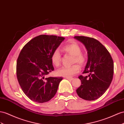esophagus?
Wrapping results in <instances>:
<instances>
[{
    "label": "esophagus",
    "instance_id": "34e87169",
    "mask_svg": "<svg viewBox=\"0 0 124 124\" xmlns=\"http://www.w3.org/2000/svg\"><path fill=\"white\" fill-rule=\"evenodd\" d=\"M66 78V79H68V80H69V81H72L73 80V78Z\"/></svg>",
    "mask_w": 124,
    "mask_h": 124
}]
</instances>
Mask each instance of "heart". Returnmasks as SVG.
Returning <instances> with one entry per match:
<instances>
[{
  "instance_id": "heart-1",
  "label": "heart",
  "mask_w": 124,
  "mask_h": 124,
  "mask_svg": "<svg viewBox=\"0 0 124 124\" xmlns=\"http://www.w3.org/2000/svg\"><path fill=\"white\" fill-rule=\"evenodd\" d=\"M63 50L67 53L73 56V62H77L80 65L84 64L86 62V56L84 54L81 53V48L78 44L75 42L66 44L62 48ZM51 61L53 64L58 66L60 64L61 55L58 50L53 51L51 55ZM80 71V66L78 64H74L70 67H62L56 71V74L60 77L65 78H71L77 74Z\"/></svg>"
}]
</instances>
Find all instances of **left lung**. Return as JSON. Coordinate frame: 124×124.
Instances as JSON below:
<instances>
[{
  "mask_svg": "<svg viewBox=\"0 0 124 124\" xmlns=\"http://www.w3.org/2000/svg\"><path fill=\"white\" fill-rule=\"evenodd\" d=\"M87 51V62L83 73L88 75L78 78L81 85L77 88L78 96L87 101H94L105 93L112 82L114 62L109 52L102 44L92 38L75 36Z\"/></svg>",
  "mask_w": 124,
  "mask_h": 124,
  "instance_id": "obj_1",
  "label": "left lung"
}]
</instances>
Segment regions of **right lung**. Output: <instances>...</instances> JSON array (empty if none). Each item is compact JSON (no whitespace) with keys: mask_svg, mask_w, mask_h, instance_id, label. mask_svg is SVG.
<instances>
[{"mask_svg":"<svg viewBox=\"0 0 124 124\" xmlns=\"http://www.w3.org/2000/svg\"><path fill=\"white\" fill-rule=\"evenodd\" d=\"M64 39L40 35L28 42L19 55L16 67L18 82L26 96L35 102L48 101L56 93L63 78L45 75L54 70L51 55Z\"/></svg>","mask_w":124,"mask_h":124,"instance_id":"1","label":"right lung"}]
</instances>
